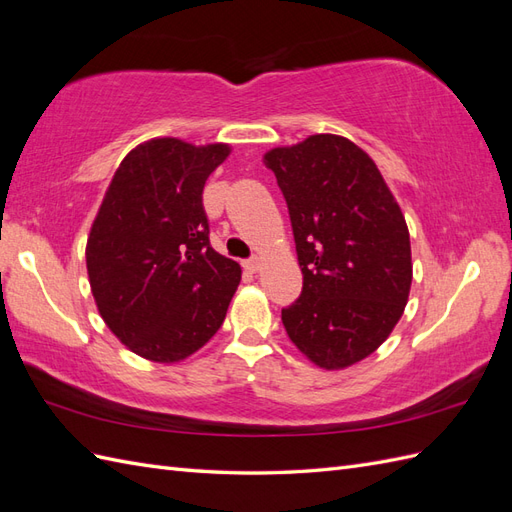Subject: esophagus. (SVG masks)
Wrapping results in <instances>:
<instances>
[{"label":"esophagus","instance_id":"34e87169","mask_svg":"<svg viewBox=\"0 0 512 512\" xmlns=\"http://www.w3.org/2000/svg\"><path fill=\"white\" fill-rule=\"evenodd\" d=\"M243 267L250 271V273H256L258 269H260V258L258 256H252V258H247L245 262H243Z\"/></svg>","mask_w":512,"mask_h":512}]
</instances>
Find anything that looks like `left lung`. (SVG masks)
Listing matches in <instances>:
<instances>
[{"label":"left lung","instance_id":"left-lung-1","mask_svg":"<svg viewBox=\"0 0 512 512\" xmlns=\"http://www.w3.org/2000/svg\"><path fill=\"white\" fill-rule=\"evenodd\" d=\"M286 198L303 273L282 309L292 344L324 369L359 363L391 335L412 284L410 235L363 149L316 134L265 156Z\"/></svg>","mask_w":512,"mask_h":512}]
</instances>
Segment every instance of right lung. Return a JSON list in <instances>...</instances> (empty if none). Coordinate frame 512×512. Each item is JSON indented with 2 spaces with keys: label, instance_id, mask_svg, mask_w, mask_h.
Wrapping results in <instances>:
<instances>
[{
  "label": "right lung",
  "instance_id": "add662e5",
  "mask_svg": "<svg viewBox=\"0 0 512 512\" xmlns=\"http://www.w3.org/2000/svg\"><path fill=\"white\" fill-rule=\"evenodd\" d=\"M228 145L153 138L132 149L108 185L87 239L98 312L123 344L175 363L218 333L241 267L209 243L207 177Z\"/></svg>",
  "mask_w": 512,
  "mask_h": 512
}]
</instances>
